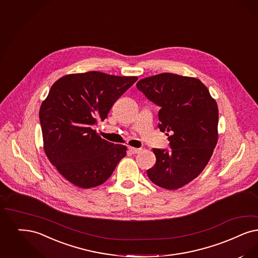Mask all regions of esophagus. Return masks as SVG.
<instances>
[{
    "label": "esophagus",
    "mask_w": 258,
    "mask_h": 258,
    "mask_svg": "<svg viewBox=\"0 0 258 258\" xmlns=\"http://www.w3.org/2000/svg\"><path fill=\"white\" fill-rule=\"evenodd\" d=\"M128 151L131 152V154L135 155V154H138V153H140L141 149H137V148H134V147H130V148H128Z\"/></svg>",
    "instance_id": "1"
}]
</instances>
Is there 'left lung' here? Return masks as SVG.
I'll return each instance as SVG.
<instances>
[{"label": "left lung", "mask_w": 258, "mask_h": 258, "mask_svg": "<svg viewBox=\"0 0 258 258\" xmlns=\"http://www.w3.org/2000/svg\"><path fill=\"white\" fill-rule=\"evenodd\" d=\"M159 106L158 127L167 132L171 150L154 149L156 162L147 171L157 186L175 190L207 165L218 140L219 111L206 85L195 78L163 73L136 83Z\"/></svg>", "instance_id": "left-lung-1"}]
</instances>
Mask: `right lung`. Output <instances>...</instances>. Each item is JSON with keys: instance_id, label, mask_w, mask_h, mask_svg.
I'll return each instance as SVG.
<instances>
[{"instance_id": "add662e5", "label": "right lung", "mask_w": 258, "mask_h": 258, "mask_svg": "<svg viewBox=\"0 0 258 258\" xmlns=\"http://www.w3.org/2000/svg\"><path fill=\"white\" fill-rule=\"evenodd\" d=\"M136 77L92 72L67 75L52 84L39 111L44 151L57 171L81 188L103 184L126 155V147L102 139L103 121Z\"/></svg>"}]
</instances>
